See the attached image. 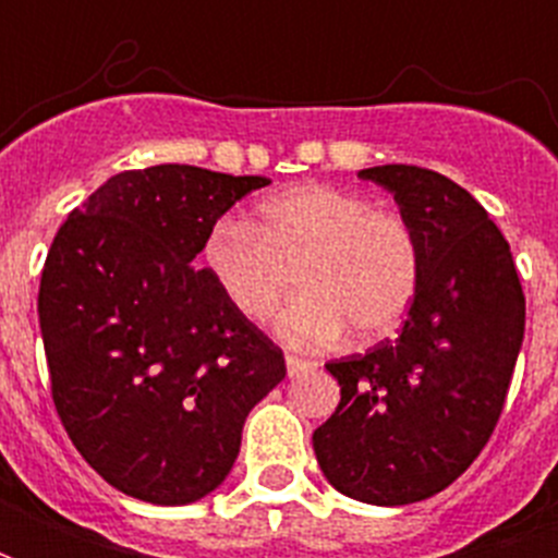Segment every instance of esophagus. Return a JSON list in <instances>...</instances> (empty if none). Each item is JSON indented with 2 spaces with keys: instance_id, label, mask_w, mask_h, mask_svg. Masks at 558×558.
<instances>
[{
  "instance_id": "obj_1",
  "label": "esophagus",
  "mask_w": 558,
  "mask_h": 558,
  "mask_svg": "<svg viewBox=\"0 0 558 558\" xmlns=\"http://www.w3.org/2000/svg\"><path fill=\"white\" fill-rule=\"evenodd\" d=\"M315 362H310V359H298V356H287V373L289 376H301L304 371H315Z\"/></svg>"
}]
</instances>
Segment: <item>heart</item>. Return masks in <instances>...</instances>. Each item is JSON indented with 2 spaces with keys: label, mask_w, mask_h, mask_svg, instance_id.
I'll use <instances>...</instances> for the list:
<instances>
[{
  "label": "heart",
  "mask_w": 558,
  "mask_h": 558,
  "mask_svg": "<svg viewBox=\"0 0 558 558\" xmlns=\"http://www.w3.org/2000/svg\"><path fill=\"white\" fill-rule=\"evenodd\" d=\"M199 260L222 301L254 324L278 310L295 269L301 292L280 313L278 336L306 350L330 348L350 330L359 341L388 336L420 289V245L405 219L322 182L266 196L252 226L217 219Z\"/></svg>",
  "instance_id": "b5f03b06"
}]
</instances>
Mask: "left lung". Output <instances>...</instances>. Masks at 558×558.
Returning a JSON list of instances; mask_svg holds the SVG:
<instances>
[{"instance_id": "1", "label": "left lung", "mask_w": 558, "mask_h": 558, "mask_svg": "<svg viewBox=\"0 0 558 558\" xmlns=\"http://www.w3.org/2000/svg\"><path fill=\"white\" fill-rule=\"evenodd\" d=\"M359 177L393 193L420 245V289L397 339L327 365L341 402L313 446L341 495L405 507L458 481L489 440L524 341V292L472 193L411 165Z\"/></svg>"}]
</instances>
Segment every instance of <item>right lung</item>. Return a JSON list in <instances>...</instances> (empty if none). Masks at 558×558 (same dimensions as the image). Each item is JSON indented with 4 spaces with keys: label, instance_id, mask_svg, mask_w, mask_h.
<instances>
[{
    "label": "right lung",
    "instance_id": "1",
    "mask_svg": "<svg viewBox=\"0 0 558 558\" xmlns=\"http://www.w3.org/2000/svg\"><path fill=\"white\" fill-rule=\"evenodd\" d=\"M266 177L156 165L69 214L39 280V332L65 432L109 486L161 507L214 493L245 416L287 362L193 266L202 236Z\"/></svg>",
    "mask_w": 558,
    "mask_h": 558
}]
</instances>
